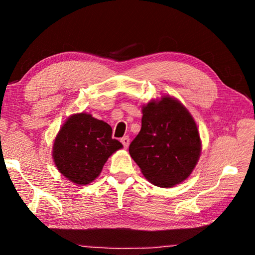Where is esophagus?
Segmentation results:
<instances>
[{"mask_svg": "<svg viewBox=\"0 0 255 255\" xmlns=\"http://www.w3.org/2000/svg\"><path fill=\"white\" fill-rule=\"evenodd\" d=\"M120 141H122V143H123L124 147L127 148L128 145H129V141H130V140H129V137L128 136H125V137L122 138V139H120Z\"/></svg>", "mask_w": 255, "mask_h": 255, "instance_id": "34e87169", "label": "esophagus"}]
</instances>
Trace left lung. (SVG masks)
<instances>
[{
    "label": "left lung",
    "instance_id": "obj_1",
    "mask_svg": "<svg viewBox=\"0 0 255 255\" xmlns=\"http://www.w3.org/2000/svg\"><path fill=\"white\" fill-rule=\"evenodd\" d=\"M141 128L129 154L150 183L161 188L179 184L191 174L201 153L198 127L187 108L164 96L143 106Z\"/></svg>",
    "mask_w": 255,
    "mask_h": 255
}]
</instances>
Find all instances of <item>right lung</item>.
I'll list each match as a JSON object with an SVG mask.
<instances>
[{
  "label": "right lung",
  "instance_id": "1",
  "mask_svg": "<svg viewBox=\"0 0 255 255\" xmlns=\"http://www.w3.org/2000/svg\"><path fill=\"white\" fill-rule=\"evenodd\" d=\"M111 135L109 125L91 115L81 112L68 117L53 145L57 170L75 184L91 183L100 175L109 156L123 148Z\"/></svg>",
  "mask_w": 255,
  "mask_h": 255
}]
</instances>
